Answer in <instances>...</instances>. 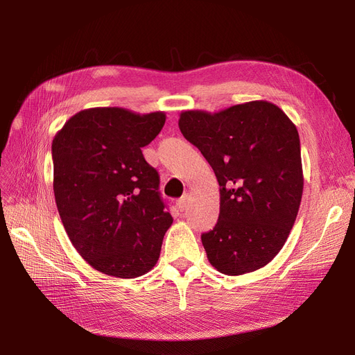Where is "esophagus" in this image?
Here are the masks:
<instances>
[{
	"label": "esophagus",
	"instance_id": "34e87169",
	"mask_svg": "<svg viewBox=\"0 0 355 355\" xmlns=\"http://www.w3.org/2000/svg\"><path fill=\"white\" fill-rule=\"evenodd\" d=\"M187 202H189V196H187V194H184V196L178 200V202H177L178 210H180V211H184V210H185V207H187Z\"/></svg>",
	"mask_w": 355,
	"mask_h": 355
}]
</instances>
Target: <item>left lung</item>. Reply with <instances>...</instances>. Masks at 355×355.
Listing matches in <instances>:
<instances>
[{
    "mask_svg": "<svg viewBox=\"0 0 355 355\" xmlns=\"http://www.w3.org/2000/svg\"><path fill=\"white\" fill-rule=\"evenodd\" d=\"M178 126L209 161L220 185L217 225L201 234L209 262L229 276L266 266L284 248L301 206L296 126L268 101L214 114L184 110Z\"/></svg>",
    "mask_w": 355,
    "mask_h": 355,
    "instance_id": "1",
    "label": "left lung"
}]
</instances>
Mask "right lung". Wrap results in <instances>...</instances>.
I'll return each mask as SVG.
<instances>
[{"label":"right lung","instance_id":"obj_1","mask_svg":"<svg viewBox=\"0 0 355 355\" xmlns=\"http://www.w3.org/2000/svg\"><path fill=\"white\" fill-rule=\"evenodd\" d=\"M164 123V112L92 107L73 115L53 139V190L64 230L105 275L132 279L151 270L173 225L159 175L141 149Z\"/></svg>","mask_w":355,"mask_h":355}]
</instances>
